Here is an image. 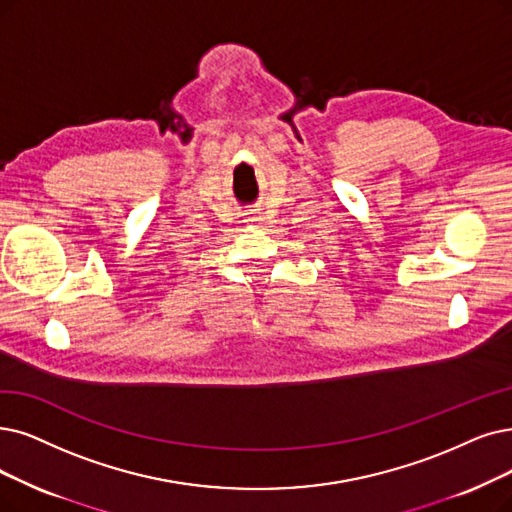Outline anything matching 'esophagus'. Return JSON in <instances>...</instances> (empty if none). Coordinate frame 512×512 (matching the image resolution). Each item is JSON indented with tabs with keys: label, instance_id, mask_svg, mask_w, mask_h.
I'll use <instances>...</instances> for the list:
<instances>
[{
	"label": "esophagus",
	"instance_id": "34e87169",
	"mask_svg": "<svg viewBox=\"0 0 512 512\" xmlns=\"http://www.w3.org/2000/svg\"><path fill=\"white\" fill-rule=\"evenodd\" d=\"M245 222L258 224V222H262V214H260V212H250V214H245Z\"/></svg>",
	"mask_w": 512,
	"mask_h": 512
}]
</instances>
